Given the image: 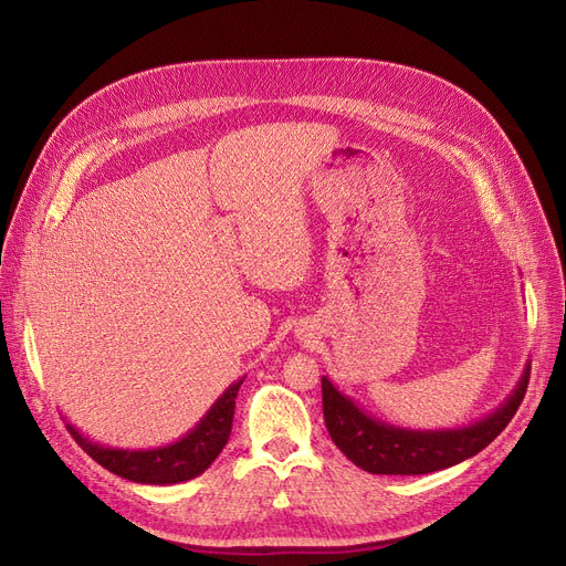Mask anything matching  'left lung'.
Returning <instances> with one entry per match:
<instances>
[{"label":"left lung","instance_id":"1","mask_svg":"<svg viewBox=\"0 0 566 566\" xmlns=\"http://www.w3.org/2000/svg\"><path fill=\"white\" fill-rule=\"evenodd\" d=\"M530 378L525 365L516 388L486 418L459 429L415 431L367 415L339 392L328 376H321L323 418L337 448L371 474H427L457 465L491 444L516 415Z\"/></svg>","mask_w":566,"mask_h":566}]
</instances>
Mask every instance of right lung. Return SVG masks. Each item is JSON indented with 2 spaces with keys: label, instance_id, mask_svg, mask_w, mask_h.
I'll list each match as a JSON object with an SVG mask.
<instances>
[{
  "label": "right lung",
  "instance_id": "add662e5",
  "mask_svg": "<svg viewBox=\"0 0 566 566\" xmlns=\"http://www.w3.org/2000/svg\"><path fill=\"white\" fill-rule=\"evenodd\" d=\"M241 385L243 378L231 382L222 392V397L208 408L203 418L184 438L154 450L107 448V444L92 442L86 436H82L73 424L66 427L88 457L103 468H107L109 472L118 474V478L154 486L181 484L195 480L197 474H201L224 450L231 433L235 395Z\"/></svg>",
  "mask_w": 566,
  "mask_h": 566
}]
</instances>
